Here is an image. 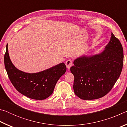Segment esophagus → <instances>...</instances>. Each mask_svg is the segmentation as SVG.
<instances>
[{
    "label": "esophagus",
    "instance_id": "esophagus-1",
    "mask_svg": "<svg viewBox=\"0 0 127 127\" xmlns=\"http://www.w3.org/2000/svg\"><path fill=\"white\" fill-rule=\"evenodd\" d=\"M65 65L66 66V68H67L68 69H69L72 66V62L71 60L69 59L68 61H66L65 62Z\"/></svg>",
    "mask_w": 127,
    "mask_h": 127
}]
</instances>
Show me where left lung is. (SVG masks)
Listing matches in <instances>:
<instances>
[{"mask_svg": "<svg viewBox=\"0 0 127 127\" xmlns=\"http://www.w3.org/2000/svg\"><path fill=\"white\" fill-rule=\"evenodd\" d=\"M123 57L121 43L112 33L101 52L77 58L70 67L74 77L75 94L83 100L97 99L106 95L121 73Z\"/></svg>", "mask_w": 127, "mask_h": 127, "instance_id": "left-lung-1", "label": "left lung"}]
</instances>
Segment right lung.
I'll return each mask as SVG.
<instances>
[{
    "label": "right lung",
    "instance_id": "obj_1",
    "mask_svg": "<svg viewBox=\"0 0 127 127\" xmlns=\"http://www.w3.org/2000/svg\"><path fill=\"white\" fill-rule=\"evenodd\" d=\"M4 65L10 81L17 91L27 97L39 100L45 99L53 94L56 83L66 70L64 63L32 73L19 70L10 59L8 44Z\"/></svg>",
    "mask_w": 127,
    "mask_h": 127
}]
</instances>
